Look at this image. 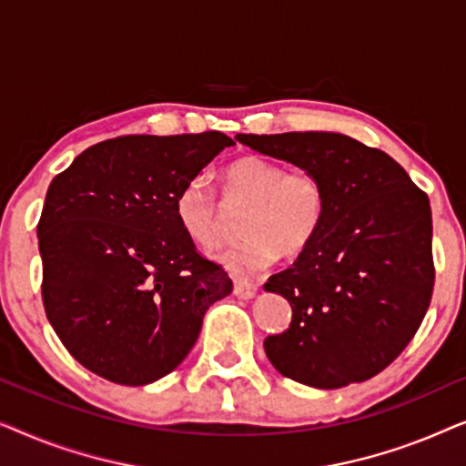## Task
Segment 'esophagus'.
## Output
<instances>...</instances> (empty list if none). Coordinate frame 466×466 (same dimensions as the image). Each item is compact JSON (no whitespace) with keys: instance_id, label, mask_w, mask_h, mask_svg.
I'll list each match as a JSON object with an SVG mask.
<instances>
[{"instance_id":"34e87169","label":"esophagus","mask_w":466,"mask_h":466,"mask_svg":"<svg viewBox=\"0 0 466 466\" xmlns=\"http://www.w3.org/2000/svg\"><path fill=\"white\" fill-rule=\"evenodd\" d=\"M233 295L238 299H244V301H250V299L257 297V286L250 282H241V279H235Z\"/></svg>"}]
</instances>
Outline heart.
<instances>
[{"instance_id": "heart-1", "label": "heart", "mask_w": 466, "mask_h": 466, "mask_svg": "<svg viewBox=\"0 0 466 466\" xmlns=\"http://www.w3.org/2000/svg\"><path fill=\"white\" fill-rule=\"evenodd\" d=\"M222 201L246 208L239 220L244 239L218 254L220 265L239 278H252L276 263L279 254L299 257L314 244L327 216V188L316 171L290 167L273 158L248 155L222 174ZM177 225L201 248H216L225 235V208L206 177L197 176L176 195Z\"/></svg>"}]
</instances>
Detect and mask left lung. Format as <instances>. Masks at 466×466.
<instances>
[{
  "mask_svg": "<svg viewBox=\"0 0 466 466\" xmlns=\"http://www.w3.org/2000/svg\"><path fill=\"white\" fill-rule=\"evenodd\" d=\"M260 155L316 171L327 216L311 244L265 290L292 308L265 339L271 365L299 384L333 390L371 380L413 339L431 305V203L386 152L329 131L239 133Z\"/></svg>",
  "mask_w": 466,
  "mask_h": 466,
  "instance_id": "8db88e82",
  "label": "left lung"
}]
</instances>
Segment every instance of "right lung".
Returning <instances> with one entry per match:
<instances>
[{
  "mask_svg": "<svg viewBox=\"0 0 466 466\" xmlns=\"http://www.w3.org/2000/svg\"><path fill=\"white\" fill-rule=\"evenodd\" d=\"M235 142L220 131L123 136L50 182L37 222L42 301L67 352L99 378L146 386L174 371L208 308L231 295L176 218V195Z\"/></svg>",
  "mask_w": 466,
  "mask_h": 466,
  "instance_id": "add662e5",
  "label": "right lung"
}]
</instances>
